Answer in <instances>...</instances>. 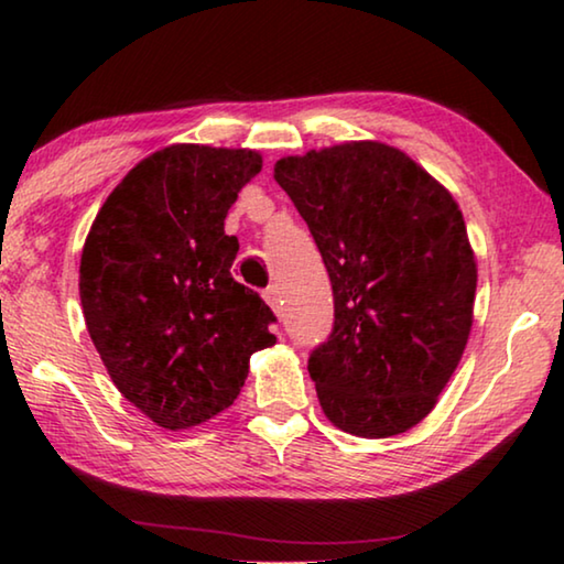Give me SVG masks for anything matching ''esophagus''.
<instances>
[{"instance_id": "1", "label": "esophagus", "mask_w": 564, "mask_h": 564, "mask_svg": "<svg viewBox=\"0 0 564 564\" xmlns=\"http://www.w3.org/2000/svg\"><path fill=\"white\" fill-rule=\"evenodd\" d=\"M263 299H265V303H269L275 313L281 311L283 301H281V291H279V285H269V289L263 291Z\"/></svg>"}]
</instances>
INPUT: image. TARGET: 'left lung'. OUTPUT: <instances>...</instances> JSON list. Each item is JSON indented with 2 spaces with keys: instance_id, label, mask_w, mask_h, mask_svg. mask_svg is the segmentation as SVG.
<instances>
[{
  "instance_id": "1",
  "label": "left lung",
  "mask_w": 564,
  "mask_h": 564,
  "mask_svg": "<svg viewBox=\"0 0 564 564\" xmlns=\"http://www.w3.org/2000/svg\"><path fill=\"white\" fill-rule=\"evenodd\" d=\"M308 224L336 303L308 373L333 425L393 437L431 415L473 328L477 261L441 181L383 141H343L275 161Z\"/></svg>"
}]
</instances>
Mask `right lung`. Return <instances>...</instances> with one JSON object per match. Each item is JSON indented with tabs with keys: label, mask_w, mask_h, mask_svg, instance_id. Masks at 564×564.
<instances>
[{
	"label": "right lung",
	"mask_w": 564,
	"mask_h": 564,
	"mask_svg": "<svg viewBox=\"0 0 564 564\" xmlns=\"http://www.w3.org/2000/svg\"><path fill=\"white\" fill-rule=\"evenodd\" d=\"M256 149L171 144L111 191L82 248L79 295L119 393L164 431L234 405L273 313L236 283L224 221L259 174Z\"/></svg>",
	"instance_id": "right-lung-1"
}]
</instances>
